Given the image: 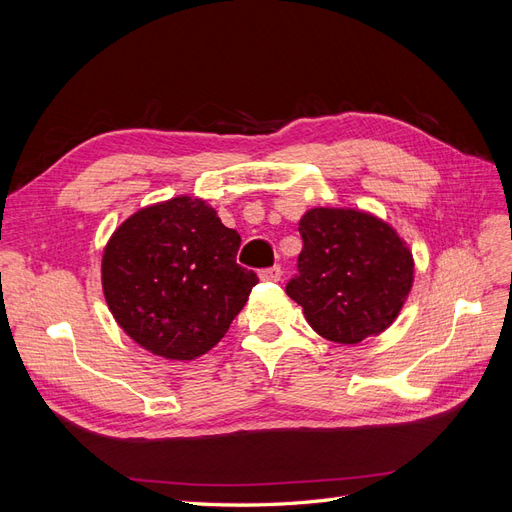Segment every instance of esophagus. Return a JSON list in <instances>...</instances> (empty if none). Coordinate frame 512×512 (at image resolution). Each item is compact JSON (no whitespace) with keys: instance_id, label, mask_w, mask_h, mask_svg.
Returning a JSON list of instances; mask_svg holds the SVG:
<instances>
[{"instance_id":"1","label":"esophagus","mask_w":512,"mask_h":512,"mask_svg":"<svg viewBox=\"0 0 512 512\" xmlns=\"http://www.w3.org/2000/svg\"><path fill=\"white\" fill-rule=\"evenodd\" d=\"M282 277V267L280 265H273V267H267L260 271V280L262 282H280Z\"/></svg>"}]
</instances>
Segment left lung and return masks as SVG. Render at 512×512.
Returning <instances> with one entry per match:
<instances>
[{
  "mask_svg": "<svg viewBox=\"0 0 512 512\" xmlns=\"http://www.w3.org/2000/svg\"><path fill=\"white\" fill-rule=\"evenodd\" d=\"M299 232L303 250L286 292L303 307L309 327L337 344H359L389 327L414 273L397 232L354 209L307 211Z\"/></svg>",
  "mask_w": 512,
  "mask_h": 512,
  "instance_id": "8db88e82",
  "label": "left lung"
}]
</instances>
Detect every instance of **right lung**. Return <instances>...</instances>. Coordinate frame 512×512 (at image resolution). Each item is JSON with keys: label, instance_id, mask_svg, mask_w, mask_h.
Returning a JSON list of instances; mask_svg holds the SVG:
<instances>
[{"label": "right lung", "instance_id": "1", "mask_svg": "<svg viewBox=\"0 0 512 512\" xmlns=\"http://www.w3.org/2000/svg\"><path fill=\"white\" fill-rule=\"evenodd\" d=\"M239 245V232L205 200L179 196L141 209L104 250L108 309L153 354L196 359L226 335L258 284L237 262Z\"/></svg>", "mask_w": 512, "mask_h": 512}]
</instances>
